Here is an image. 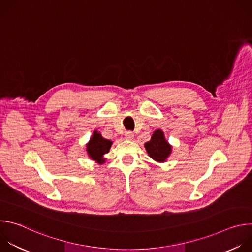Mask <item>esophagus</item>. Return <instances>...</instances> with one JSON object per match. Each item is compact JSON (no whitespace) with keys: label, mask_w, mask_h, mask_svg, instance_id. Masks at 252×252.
<instances>
[{"label":"esophagus","mask_w":252,"mask_h":252,"mask_svg":"<svg viewBox=\"0 0 252 252\" xmlns=\"http://www.w3.org/2000/svg\"><path fill=\"white\" fill-rule=\"evenodd\" d=\"M125 136H126V139H129V140H130V139H133L134 134H133L132 131H129V130H128V131H126V132H125Z\"/></svg>","instance_id":"34e87169"}]
</instances>
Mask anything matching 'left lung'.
Returning a JSON list of instances; mask_svg holds the SVG:
<instances>
[{
  "label": "left lung",
  "mask_w": 252,
  "mask_h": 252,
  "mask_svg": "<svg viewBox=\"0 0 252 252\" xmlns=\"http://www.w3.org/2000/svg\"><path fill=\"white\" fill-rule=\"evenodd\" d=\"M145 149L149 157L157 162H165L172 152V146L166 140L161 129L154 131L151 140L145 143Z\"/></svg>",
  "instance_id": "obj_1"
}]
</instances>
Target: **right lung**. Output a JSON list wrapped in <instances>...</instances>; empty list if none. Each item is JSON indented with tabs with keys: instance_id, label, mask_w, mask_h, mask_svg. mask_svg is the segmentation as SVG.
Instances as JSON below:
<instances>
[{
	"instance_id": "obj_1",
	"label": "right lung",
	"mask_w": 252,
	"mask_h": 252,
	"mask_svg": "<svg viewBox=\"0 0 252 252\" xmlns=\"http://www.w3.org/2000/svg\"><path fill=\"white\" fill-rule=\"evenodd\" d=\"M112 145V140L102 137L97 130H94L93 135L86 145V152L92 160H94L98 164H102L105 161L103 156L110 152Z\"/></svg>"
}]
</instances>
